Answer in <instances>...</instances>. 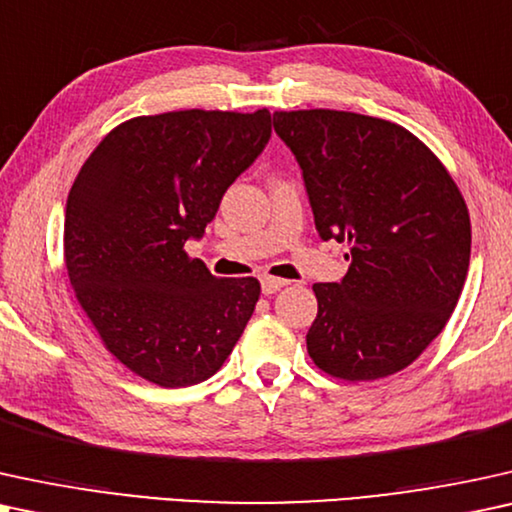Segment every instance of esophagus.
<instances>
[{"mask_svg":"<svg viewBox=\"0 0 512 512\" xmlns=\"http://www.w3.org/2000/svg\"><path fill=\"white\" fill-rule=\"evenodd\" d=\"M285 285H288L285 278H276V276H264L262 278V292H264V295H274V292L285 288Z\"/></svg>","mask_w":512,"mask_h":512,"instance_id":"esophagus-1","label":"esophagus"}]
</instances>
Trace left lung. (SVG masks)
Wrapping results in <instances>:
<instances>
[{
  "label": "left lung",
  "instance_id": "left-lung-1",
  "mask_svg": "<svg viewBox=\"0 0 512 512\" xmlns=\"http://www.w3.org/2000/svg\"><path fill=\"white\" fill-rule=\"evenodd\" d=\"M323 241L349 245L342 283H316L306 349L318 370L374 381L405 370L466 283L470 217L442 161L393 121L339 109L274 112Z\"/></svg>",
  "mask_w": 512,
  "mask_h": 512
}]
</instances>
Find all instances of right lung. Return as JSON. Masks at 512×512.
Here are the masks:
<instances>
[{
  "label": "right lung",
  "mask_w": 512,
  "mask_h": 512,
  "mask_svg": "<svg viewBox=\"0 0 512 512\" xmlns=\"http://www.w3.org/2000/svg\"><path fill=\"white\" fill-rule=\"evenodd\" d=\"M269 138V109H180L124 121L81 166L65 208V269L102 346L138 377L194 386L243 335L260 281L213 276L185 243L203 236Z\"/></svg>",
  "instance_id": "add662e5"
}]
</instances>
